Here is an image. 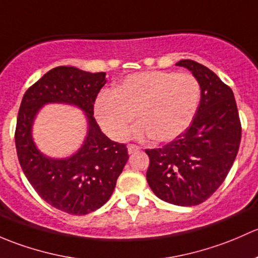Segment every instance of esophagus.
<instances>
[{"mask_svg": "<svg viewBox=\"0 0 258 258\" xmlns=\"http://www.w3.org/2000/svg\"><path fill=\"white\" fill-rule=\"evenodd\" d=\"M139 147H138V145H134V144H129L128 145V153L129 154H133V153H135V151H138L139 150Z\"/></svg>", "mask_w": 258, "mask_h": 258, "instance_id": "1", "label": "esophagus"}]
</instances>
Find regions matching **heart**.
I'll return each instance as SVG.
<instances>
[{
  "label": "heart",
  "instance_id": "b5f03b06",
  "mask_svg": "<svg viewBox=\"0 0 258 258\" xmlns=\"http://www.w3.org/2000/svg\"><path fill=\"white\" fill-rule=\"evenodd\" d=\"M200 84L188 73L153 71L126 77L114 92H103L94 105L95 118L115 140L128 138L135 114L142 124L134 137L150 135L170 142L192 121L200 102Z\"/></svg>",
  "mask_w": 258,
  "mask_h": 258
}]
</instances>
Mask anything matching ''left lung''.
Listing matches in <instances>:
<instances>
[{
	"instance_id": "obj_1",
	"label": "left lung",
	"mask_w": 258,
	"mask_h": 258,
	"mask_svg": "<svg viewBox=\"0 0 258 258\" xmlns=\"http://www.w3.org/2000/svg\"><path fill=\"white\" fill-rule=\"evenodd\" d=\"M187 68L201 89L190 126L163 148L145 150L150 159L147 180L163 201L195 206L208 200L227 176L241 142V123L231 88L208 67L191 59Z\"/></svg>"
}]
</instances>
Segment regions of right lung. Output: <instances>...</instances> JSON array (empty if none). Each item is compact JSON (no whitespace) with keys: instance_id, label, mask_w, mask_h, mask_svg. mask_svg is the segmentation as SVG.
Wrapping results in <instances>:
<instances>
[{"instance_id":"add662e5","label":"right lung","mask_w":258,"mask_h":258,"mask_svg":"<svg viewBox=\"0 0 258 258\" xmlns=\"http://www.w3.org/2000/svg\"><path fill=\"white\" fill-rule=\"evenodd\" d=\"M105 83L104 72L55 67L27 89L18 111L15 140L21 168L44 201L71 215H87L102 208L110 199L129 159L125 145L103 134L93 116L95 98ZM49 102L78 106L87 118L86 139L68 158H49L33 142L34 119Z\"/></svg>"}]
</instances>
